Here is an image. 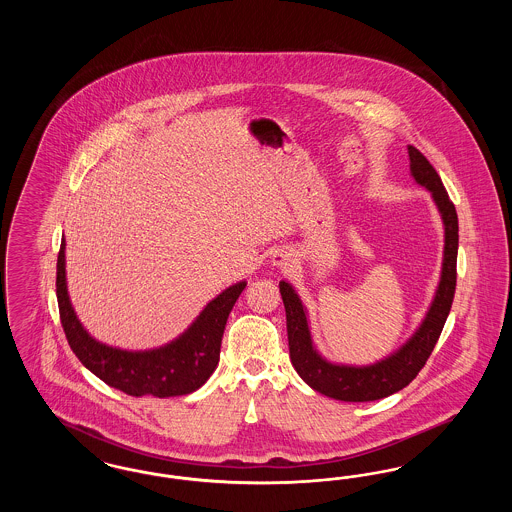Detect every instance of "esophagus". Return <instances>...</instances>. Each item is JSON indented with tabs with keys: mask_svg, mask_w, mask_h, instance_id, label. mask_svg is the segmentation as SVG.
<instances>
[{
	"mask_svg": "<svg viewBox=\"0 0 512 512\" xmlns=\"http://www.w3.org/2000/svg\"><path fill=\"white\" fill-rule=\"evenodd\" d=\"M270 263L274 267L278 268H290L293 263V255L286 249H276L272 255H270Z\"/></svg>",
	"mask_w": 512,
	"mask_h": 512,
	"instance_id": "1",
	"label": "esophagus"
}]
</instances>
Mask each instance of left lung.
<instances>
[{
	"label": "left lung",
	"mask_w": 512,
	"mask_h": 512,
	"mask_svg": "<svg viewBox=\"0 0 512 512\" xmlns=\"http://www.w3.org/2000/svg\"><path fill=\"white\" fill-rule=\"evenodd\" d=\"M407 151L414 182L430 192L443 222V261L438 288L413 336L403 345H399L388 357L372 365L332 363L318 353L309 326V313L301 297L297 295L290 282H280V293L286 307L288 343L293 368L303 378V382L309 384L313 390L338 401H376L409 386L420 372V368L426 365L430 353L434 351L453 305L459 251L457 211L430 161L416 147L407 146Z\"/></svg>",
	"instance_id": "8db88e82"
}]
</instances>
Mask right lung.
Wrapping results in <instances>:
<instances>
[{"label":"right lung","instance_id":"1","mask_svg":"<svg viewBox=\"0 0 512 512\" xmlns=\"http://www.w3.org/2000/svg\"><path fill=\"white\" fill-rule=\"evenodd\" d=\"M65 238L57 257V303L67 341L78 361L99 380L132 397H176L199 390L219 365L228 315L247 282H236L211 299L174 340L144 351H128L92 338L74 313L67 290Z\"/></svg>","mask_w":512,"mask_h":512}]
</instances>
